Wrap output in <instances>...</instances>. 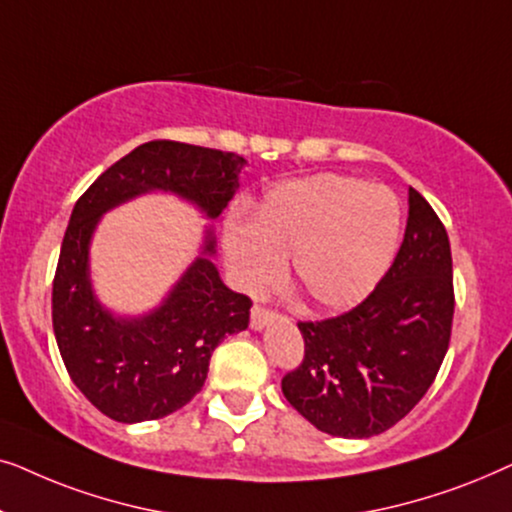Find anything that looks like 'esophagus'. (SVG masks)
Returning <instances> with one entry per match:
<instances>
[{"mask_svg": "<svg viewBox=\"0 0 512 512\" xmlns=\"http://www.w3.org/2000/svg\"><path fill=\"white\" fill-rule=\"evenodd\" d=\"M272 321H275V314L263 310V307L256 305L254 310H251V328H254V331H263V328L270 326Z\"/></svg>", "mask_w": 512, "mask_h": 512, "instance_id": "obj_1", "label": "esophagus"}]
</instances>
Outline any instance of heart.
<instances>
[{
  "label": "heart",
  "instance_id": "b5f03b06",
  "mask_svg": "<svg viewBox=\"0 0 512 512\" xmlns=\"http://www.w3.org/2000/svg\"><path fill=\"white\" fill-rule=\"evenodd\" d=\"M401 202L387 186L314 174L268 191L256 221L230 219L223 256L235 284L265 293L284 277L321 310H347L377 289L401 242Z\"/></svg>",
  "mask_w": 512,
  "mask_h": 512
}]
</instances>
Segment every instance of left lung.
I'll use <instances>...</instances> for the list:
<instances>
[{
    "label": "left lung",
    "instance_id": "8db88e82",
    "mask_svg": "<svg viewBox=\"0 0 512 512\" xmlns=\"http://www.w3.org/2000/svg\"><path fill=\"white\" fill-rule=\"evenodd\" d=\"M452 314L450 240L410 188L403 244L377 289L340 317L298 324L305 359L282 380L284 398L328 436H377L436 380Z\"/></svg>",
    "mask_w": 512,
    "mask_h": 512
}]
</instances>
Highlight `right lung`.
Returning a JSON list of instances; mask_svg holds the SVG:
<instances>
[{
    "instance_id": "1",
    "label": "right lung",
    "mask_w": 512,
    "mask_h": 512,
    "mask_svg": "<svg viewBox=\"0 0 512 512\" xmlns=\"http://www.w3.org/2000/svg\"><path fill=\"white\" fill-rule=\"evenodd\" d=\"M247 160L181 142H149L102 172L69 216L53 279V331L81 394L123 424L184 408L207 380L226 335L249 326L251 300L230 291L214 265V219L240 188ZM149 192L188 201L208 219L203 251L151 311L121 315L92 286L89 244L101 216Z\"/></svg>"
}]
</instances>
